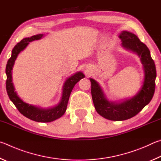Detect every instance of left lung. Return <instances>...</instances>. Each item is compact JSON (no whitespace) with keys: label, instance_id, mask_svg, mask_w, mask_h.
I'll return each instance as SVG.
<instances>
[{"label":"left lung","instance_id":"1","mask_svg":"<svg viewBox=\"0 0 161 161\" xmlns=\"http://www.w3.org/2000/svg\"><path fill=\"white\" fill-rule=\"evenodd\" d=\"M119 37L122 40V46L125 49L136 53L140 57L144 70V81L142 88L136 95L130 99L116 103L107 99L97 81L90 78L92 98L95 109L104 118L113 121L130 119L142 111L153 98L156 78V66L146 45L141 42L136 35L127 31H122Z\"/></svg>","mask_w":161,"mask_h":161}]
</instances>
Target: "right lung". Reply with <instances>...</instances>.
<instances>
[{
    "label": "right lung",
    "instance_id": "right-lung-1",
    "mask_svg": "<svg viewBox=\"0 0 161 161\" xmlns=\"http://www.w3.org/2000/svg\"><path fill=\"white\" fill-rule=\"evenodd\" d=\"M44 35H34L31 37L24 38L17 44L12 50L11 57L8 59L5 69L7 75L6 91L10 100L12 101L16 108L20 113L28 119L38 122H50L60 118L66 110L68 102L73 87L81 78L85 77L82 72H77L66 79L62 89V96L60 102L57 105L50 108H41L35 105H30L22 101L17 95L13 83L12 70L17 57L20 52L24 50L30 42L39 40Z\"/></svg>",
    "mask_w": 161,
    "mask_h": 161
}]
</instances>
